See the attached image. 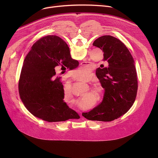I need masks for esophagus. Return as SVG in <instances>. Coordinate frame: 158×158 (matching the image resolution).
<instances>
[{
  "mask_svg": "<svg viewBox=\"0 0 158 158\" xmlns=\"http://www.w3.org/2000/svg\"><path fill=\"white\" fill-rule=\"evenodd\" d=\"M78 113H79V114H80L81 117H82V115H81V111H78Z\"/></svg>",
  "mask_w": 158,
  "mask_h": 158,
  "instance_id": "esophagus-1",
  "label": "esophagus"
}]
</instances>
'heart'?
Returning <instances> with one entry per match:
<instances>
[{
  "instance_id": "heart-1",
  "label": "heart",
  "mask_w": 158,
  "mask_h": 158,
  "mask_svg": "<svg viewBox=\"0 0 158 158\" xmlns=\"http://www.w3.org/2000/svg\"><path fill=\"white\" fill-rule=\"evenodd\" d=\"M76 73H82L83 72V70L82 69H79L76 70ZM76 79L77 81H82L83 82H86V83H91V82H94L95 81V77L94 75V73L91 72H88L84 75H82L81 76H79L76 77ZM91 89H92V93L97 97L100 98L101 97L103 94H104V89L102 88L101 85H99L98 84H94L92 85L91 86ZM63 96L65 98H69V97H73L72 93V90L70 88L65 86L63 89ZM79 104L81 107H87L86 106V98H84L81 99V100L79 102Z\"/></svg>"
}]
</instances>
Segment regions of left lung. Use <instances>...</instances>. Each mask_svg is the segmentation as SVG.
<instances>
[{"instance_id": "left-lung-1", "label": "left lung", "mask_w": 158, "mask_h": 158, "mask_svg": "<svg viewBox=\"0 0 158 158\" xmlns=\"http://www.w3.org/2000/svg\"><path fill=\"white\" fill-rule=\"evenodd\" d=\"M93 45L104 52L107 64L97 69L104 94L100 104L82 114L89 120L110 122L126 113L135 102L138 89L135 61L126 46L110 35L99 37Z\"/></svg>"}]
</instances>
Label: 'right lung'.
Masks as SVG:
<instances>
[{
	"instance_id": "obj_1",
	"label": "right lung",
	"mask_w": 158,
	"mask_h": 158,
	"mask_svg": "<svg viewBox=\"0 0 158 158\" xmlns=\"http://www.w3.org/2000/svg\"><path fill=\"white\" fill-rule=\"evenodd\" d=\"M69 46L59 36L48 35L33 44L23 61L19 82L21 100L35 117L49 122L80 117L64 102L63 86L55 69L72 61Z\"/></svg>"
}]
</instances>
